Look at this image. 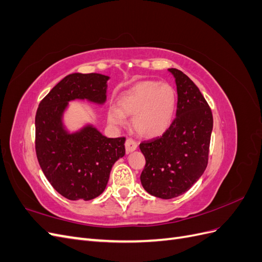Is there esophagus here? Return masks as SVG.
I'll use <instances>...</instances> for the list:
<instances>
[{
  "label": "esophagus",
  "instance_id": "1",
  "mask_svg": "<svg viewBox=\"0 0 262 262\" xmlns=\"http://www.w3.org/2000/svg\"><path fill=\"white\" fill-rule=\"evenodd\" d=\"M125 150H126V153H130V152H133V150H136L137 149V147H138V143L136 141H134L133 139H131V138H129V139H126V141H125Z\"/></svg>",
  "mask_w": 262,
  "mask_h": 262
}]
</instances>
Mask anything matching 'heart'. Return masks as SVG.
I'll return each mask as SVG.
<instances>
[{
	"instance_id": "heart-1",
	"label": "heart",
	"mask_w": 262,
	"mask_h": 262,
	"mask_svg": "<svg viewBox=\"0 0 262 262\" xmlns=\"http://www.w3.org/2000/svg\"><path fill=\"white\" fill-rule=\"evenodd\" d=\"M177 93L167 83L143 81L119 97V108L108 110V119L124 124L125 116H133V128L140 136L155 138L167 130L175 115Z\"/></svg>"
}]
</instances>
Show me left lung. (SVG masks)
<instances>
[{"label": "left lung", "instance_id": "1", "mask_svg": "<svg viewBox=\"0 0 262 262\" xmlns=\"http://www.w3.org/2000/svg\"><path fill=\"white\" fill-rule=\"evenodd\" d=\"M177 85V110L163 136L140 143L145 157L142 186L161 199H172L191 188L209 161L213 116L200 90L177 69H169Z\"/></svg>", "mask_w": 262, "mask_h": 262}]
</instances>
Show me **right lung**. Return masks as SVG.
<instances>
[{
	"instance_id": "add662e5",
	"label": "right lung",
	"mask_w": 262,
	"mask_h": 262,
	"mask_svg": "<svg viewBox=\"0 0 262 262\" xmlns=\"http://www.w3.org/2000/svg\"><path fill=\"white\" fill-rule=\"evenodd\" d=\"M108 76L70 74L40 101L36 113L35 147L46 178L69 200L89 201L104 191L113 165L125 153V138L110 139L93 126L69 134L61 117L68 102L106 100Z\"/></svg>"
}]
</instances>
